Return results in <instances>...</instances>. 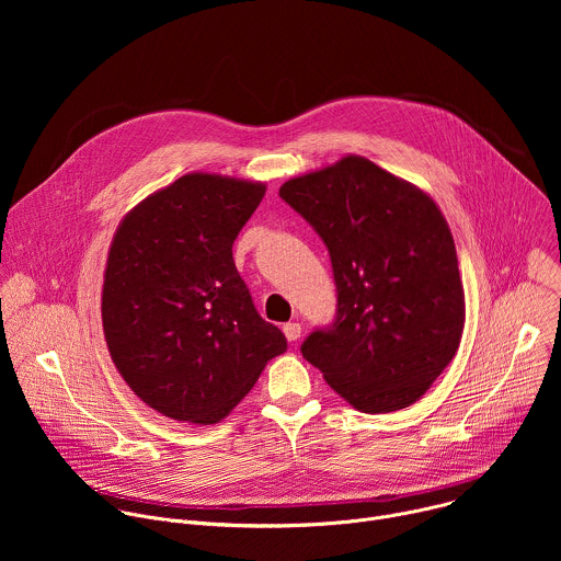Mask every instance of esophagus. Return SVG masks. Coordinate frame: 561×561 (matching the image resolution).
<instances>
[{
  "instance_id": "obj_1",
  "label": "esophagus",
  "mask_w": 561,
  "mask_h": 561,
  "mask_svg": "<svg viewBox=\"0 0 561 561\" xmlns=\"http://www.w3.org/2000/svg\"><path fill=\"white\" fill-rule=\"evenodd\" d=\"M284 335L288 342H297L301 337V324H297V322L284 324Z\"/></svg>"
}]
</instances>
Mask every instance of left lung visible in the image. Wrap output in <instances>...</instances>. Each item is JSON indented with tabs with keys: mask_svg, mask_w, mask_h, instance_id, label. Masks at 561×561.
<instances>
[{
	"mask_svg": "<svg viewBox=\"0 0 561 561\" xmlns=\"http://www.w3.org/2000/svg\"><path fill=\"white\" fill-rule=\"evenodd\" d=\"M331 253L337 317L301 355L362 413L409 409L455 357L466 319L450 228L428 193L370 159L279 188Z\"/></svg>",
	"mask_w": 561,
	"mask_h": 561,
	"instance_id": "obj_1",
	"label": "left lung"
}]
</instances>
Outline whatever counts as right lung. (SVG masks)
<instances>
[{"instance_id":"right-lung-1","label":"right lung","mask_w":561,"mask_h":561,"mask_svg":"<svg viewBox=\"0 0 561 561\" xmlns=\"http://www.w3.org/2000/svg\"><path fill=\"white\" fill-rule=\"evenodd\" d=\"M266 184L188 173L141 199L111 242L102 324L130 390L178 422L217 424L286 351L232 262Z\"/></svg>"}]
</instances>
